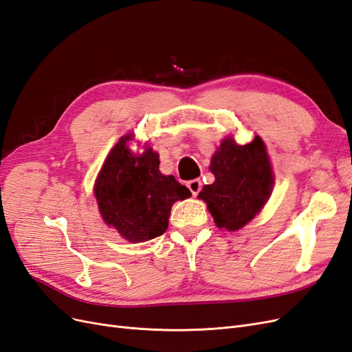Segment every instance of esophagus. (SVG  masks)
Segmentation results:
<instances>
[{"instance_id":"esophagus-1","label":"esophagus","mask_w":352,"mask_h":352,"mask_svg":"<svg viewBox=\"0 0 352 352\" xmlns=\"http://www.w3.org/2000/svg\"><path fill=\"white\" fill-rule=\"evenodd\" d=\"M186 186L189 188L190 194H192L194 197H197V195L199 194L201 188H202V184H201V180H199V179H194V180H189V182L186 184Z\"/></svg>"}]
</instances>
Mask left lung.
I'll use <instances>...</instances> for the list:
<instances>
[{"label": "left lung", "mask_w": 352, "mask_h": 352, "mask_svg": "<svg viewBox=\"0 0 352 352\" xmlns=\"http://www.w3.org/2000/svg\"><path fill=\"white\" fill-rule=\"evenodd\" d=\"M214 184L202 188L204 199L217 228L229 232L242 229L267 202L274 177L270 158L260 136L238 145L232 136L223 140L211 157Z\"/></svg>", "instance_id": "8db88e82"}]
</instances>
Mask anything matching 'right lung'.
Instances as JSON below:
<instances>
[{
  "label": "right lung",
  "mask_w": 352,
  "mask_h": 352,
  "mask_svg": "<svg viewBox=\"0 0 352 352\" xmlns=\"http://www.w3.org/2000/svg\"><path fill=\"white\" fill-rule=\"evenodd\" d=\"M124 135L105 158L94 194L102 220L129 242H144L163 235L168 226L172 206L190 197V190L175 176L158 170V154L145 146L133 154Z\"/></svg>",
  "instance_id": "right-lung-1"
}]
</instances>
